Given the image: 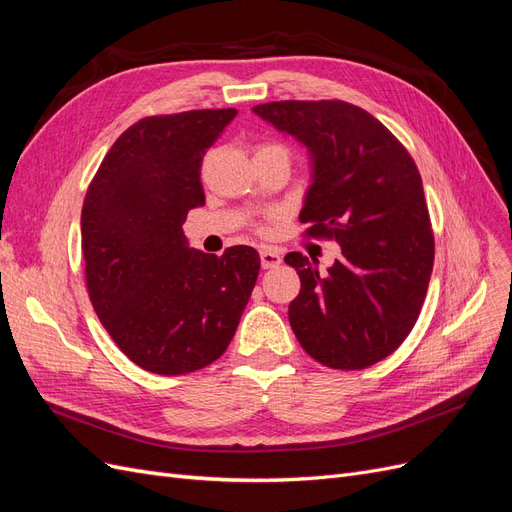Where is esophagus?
Masks as SVG:
<instances>
[{"mask_svg": "<svg viewBox=\"0 0 512 512\" xmlns=\"http://www.w3.org/2000/svg\"><path fill=\"white\" fill-rule=\"evenodd\" d=\"M260 265L262 269H275L282 265V254L273 250V247H262L260 250Z\"/></svg>", "mask_w": 512, "mask_h": 512, "instance_id": "obj_1", "label": "esophagus"}]
</instances>
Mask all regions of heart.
I'll use <instances>...</instances> for the list:
<instances>
[{
	"mask_svg": "<svg viewBox=\"0 0 512 512\" xmlns=\"http://www.w3.org/2000/svg\"><path fill=\"white\" fill-rule=\"evenodd\" d=\"M260 149H284V147H280V145H262ZM260 149H258V151H260Z\"/></svg>",
	"mask_w": 512,
	"mask_h": 512,
	"instance_id": "b5f03b06",
	"label": "heart"
}]
</instances>
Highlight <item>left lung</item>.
Wrapping results in <instances>:
<instances>
[{
    "label": "left lung",
    "mask_w": 512,
    "mask_h": 512,
    "mask_svg": "<svg viewBox=\"0 0 512 512\" xmlns=\"http://www.w3.org/2000/svg\"><path fill=\"white\" fill-rule=\"evenodd\" d=\"M252 111L297 138L312 160L299 220L335 239L342 258L327 273L299 252L288 307L303 350L333 369H365L395 352L421 314L433 269L423 181L406 147L363 108L342 100L269 102Z\"/></svg>",
    "instance_id": "obj_1"
}]
</instances>
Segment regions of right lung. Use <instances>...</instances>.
I'll use <instances>...</instances> for the list:
<instances>
[{
	"instance_id": "add662e5",
	"label": "right lung",
	"mask_w": 512,
	"mask_h": 512,
	"mask_svg": "<svg viewBox=\"0 0 512 512\" xmlns=\"http://www.w3.org/2000/svg\"><path fill=\"white\" fill-rule=\"evenodd\" d=\"M235 108L136 121L108 149L81 213L85 280L102 327L132 363L181 376L220 359L260 271L250 245L222 256L188 245L205 205L200 164Z\"/></svg>"
}]
</instances>
